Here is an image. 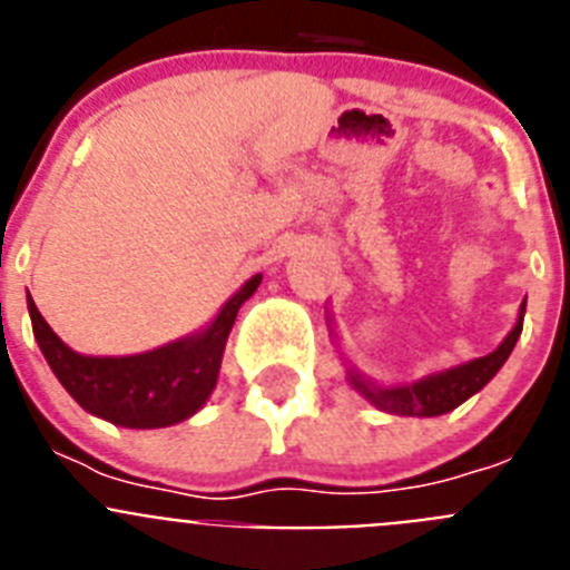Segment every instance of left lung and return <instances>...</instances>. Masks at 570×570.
Wrapping results in <instances>:
<instances>
[{
    "instance_id": "8db88e82",
    "label": "left lung",
    "mask_w": 570,
    "mask_h": 570,
    "mask_svg": "<svg viewBox=\"0 0 570 570\" xmlns=\"http://www.w3.org/2000/svg\"><path fill=\"white\" fill-rule=\"evenodd\" d=\"M522 316H525V302H522L520 316H517V325L511 328V334L502 340V345L497 351H491L488 356H480V360H471L465 365L448 367V371H440V374H428L425 380L411 382V385H374L371 380L347 367V380L351 385L365 396L371 405H376L380 411H387V414H400V416H440L454 411L456 405H462L465 400H471L476 391L488 385V382L497 376L505 360L511 356L513 345L522 334Z\"/></svg>"
}]
</instances>
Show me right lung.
<instances>
[{
	"label": "right lung",
	"instance_id": "right-lung-1",
	"mask_svg": "<svg viewBox=\"0 0 570 570\" xmlns=\"http://www.w3.org/2000/svg\"><path fill=\"white\" fill-rule=\"evenodd\" d=\"M262 276H250L208 328L134 356H85L65 345L28 296L30 325L50 371L79 405L122 428H168L194 416L216 387L223 351L242 302Z\"/></svg>",
	"mask_w": 570,
	"mask_h": 570
}]
</instances>
